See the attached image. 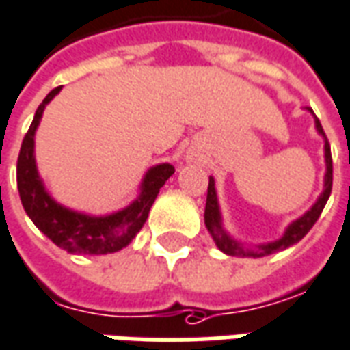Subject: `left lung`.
I'll list each match as a JSON object with an SVG mask.
<instances>
[{"mask_svg": "<svg viewBox=\"0 0 350 350\" xmlns=\"http://www.w3.org/2000/svg\"><path fill=\"white\" fill-rule=\"evenodd\" d=\"M307 111L313 113V109L307 107ZM314 126L317 131L324 137V158H326V175H324V192L319 196V200L314 203L311 209L307 211L304 217H299L298 220H294L286 232L282 235L281 239H277L273 243H266V245H258L254 250L245 249L241 243H237L232 239L230 235L224 232L222 228V219H220V209H219V200H217V190H215V179L209 177V187H207V203H205V226L209 230V234L213 235V239L217 243L222 252H226L230 256H252V258H260V256H267V254H273L277 250H284L292 247L294 243H298L299 239H304L307 232L313 228V224L321 217L324 205L328 202L329 194H332V180H334V165H332V152H329V143L326 139V133L322 130L321 120L314 116Z\"/></svg>", "mask_w": 350, "mask_h": 350, "instance_id": "left-lung-1", "label": "left lung"}]
</instances>
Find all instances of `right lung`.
<instances>
[{"label":"right lung","instance_id":"1","mask_svg":"<svg viewBox=\"0 0 350 350\" xmlns=\"http://www.w3.org/2000/svg\"><path fill=\"white\" fill-rule=\"evenodd\" d=\"M60 90L62 86L49 92L43 103L37 107L33 122L22 141L21 154L16 162V185L22 205L31 222L60 249L79 254L116 252L130 245L131 239L143 228L156 196L165 185V180L175 173V167L171 163H158L150 167L141 183V194L137 196V200L131 202L126 209L111 213L107 217H90L54 202L44 190L43 180L37 173L33 137L46 103Z\"/></svg>","mask_w":350,"mask_h":350}]
</instances>
